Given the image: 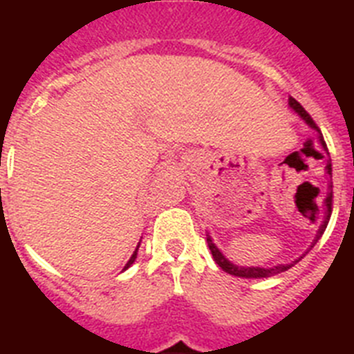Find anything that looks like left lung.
Listing matches in <instances>:
<instances>
[{"label":"left lung","mask_w":354,"mask_h":354,"mask_svg":"<svg viewBox=\"0 0 354 354\" xmlns=\"http://www.w3.org/2000/svg\"><path fill=\"white\" fill-rule=\"evenodd\" d=\"M288 106H290V109L294 110V112H296L297 115H299V118L310 126V128H312V130L317 131V139H319V142H321L322 149H324V151H328L324 139H322L321 130H319V126L313 122V119L310 118L308 112H306V110L303 109V106H301V104L297 103L296 100H294V97H290V100H288ZM326 174L331 178V160H328V164H326ZM331 198H333V192H331V181H330V185H328V194H326V199H324V208H326L324 221H322V224L319 226V232H317V235H315V239H313L312 245H310V250H312L313 245L317 244V241L322 236V233H324L326 226H328V223H330ZM207 242H208V248H210L212 257H214L215 263H217V266H219L221 269L224 270V272H228V274H232V276H239V278H257V279H260V278H270V276H276V274H279V272H285V270H288L292 266H296L301 258L305 257V254L310 251V250L306 251L303 257H299L297 260H294L292 263H278V266H272V267H244V266H236V263L230 262L228 258L224 257L223 251H221L219 248L214 244V241H212L210 235H207Z\"/></svg>","instance_id":"left-lung-1"}]
</instances>
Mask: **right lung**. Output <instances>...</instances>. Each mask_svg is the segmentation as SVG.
<instances>
[{
	"instance_id": "obj_1",
	"label": "right lung",
	"mask_w": 354,
	"mask_h": 354,
	"mask_svg": "<svg viewBox=\"0 0 354 354\" xmlns=\"http://www.w3.org/2000/svg\"><path fill=\"white\" fill-rule=\"evenodd\" d=\"M139 245H140V242H139ZM139 245H137V250L133 251V254H131V258H130V260H128V263H126V266H124V269H122V270H126V269H128V267L131 266V263L135 262V258H137V251H139Z\"/></svg>"
}]
</instances>
